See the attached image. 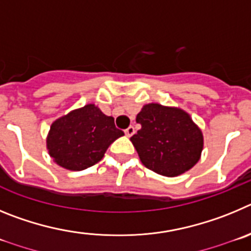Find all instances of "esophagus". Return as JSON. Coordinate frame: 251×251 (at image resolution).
<instances>
[{
    "instance_id": "34e87169",
    "label": "esophagus",
    "mask_w": 251,
    "mask_h": 251,
    "mask_svg": "<svg viewBox=\"0 0 251 251\" xmlns=\"http://www.w3.org/2000/svg\"><path fill=\"white\" fill-rule=\"evenodd\" d=\"M125 134H126V136H132V135L135 134L134 126H128V127L125 130Z\"/></svg>"
}]
</instances>
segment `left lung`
<instances>
[{"label":"left lung","mask_w":251,"mask_h":251,"mask_svg":"<svg viewBox=\"0 0 251 251\" xmlns=\"http://www.w3.org/2000/svg\"><path fill=\"white\" fill-rule=\"evenodd\" d=\"M141 125L131 137L141 162L153 173L174 177L190 170L201 155V130L177 107L148 103L137 114Z\"/></svg>","instance_id":"left-lung-1"}]
</instances>
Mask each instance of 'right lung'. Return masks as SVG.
Masks as SVG:
<instances>
[{
    "mask_svg": "<svg viewBox=\"0 0 251 251\" xmlns=\"http://www.w3.org/2000/svg\"><path fill=\"white\" fill-rule=\"evenodd\" d=\"M124 132L94 103L69 112L50 127L47 150L61 168L80 171L98 164Z\"/></svg>",
    "mask_w": 251,
    "mask_h": 251,
    "instance_id": "1",
    "label": "right lung"
}]
</instances>
